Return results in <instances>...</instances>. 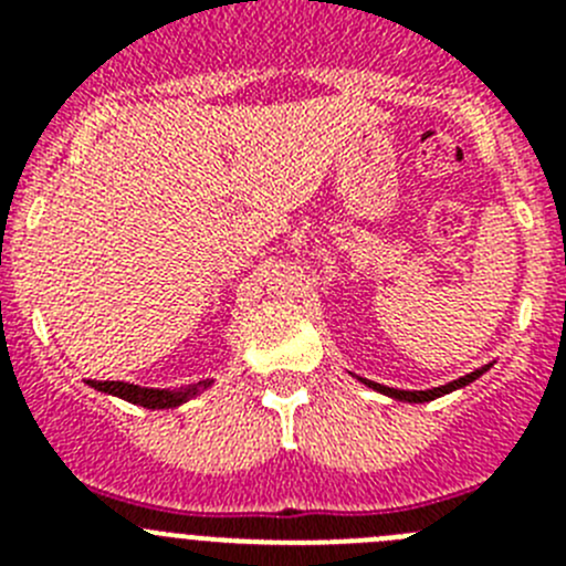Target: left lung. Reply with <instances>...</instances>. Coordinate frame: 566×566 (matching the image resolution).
Here are the masks:
<instances>
[{
	"label": "left lung",
	"mask_w": 566,
	"mask_h": 566,
	"mask_svg": "<svg viewBox=\"0 0 566 566\" xmlns=\"http://www.w3.org/2000/svg\"><path fill=\"white\" fill-rule=\"evenodd\" d=\"M490 365H493V363H490ZM490 365H482V368H476V371L464 374V377L453 379V382L439 385V388H428V391H399V388H388V385L371 382V379H363V377H357V379H359V382H363V385H368V388H374V391L385 394V397L399 399V402H431V399H439V397H444V394L459 391V388H464V385H470V382H473V379H479L484 371H488Z\"/></svg>",
	"instance_id": "left-lung-1"
}]
</instances>
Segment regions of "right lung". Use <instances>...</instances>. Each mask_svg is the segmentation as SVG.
Returning a JSON list of instances; mask_svg holds the SVG:
<instances>
[{
  "instance_id": "obj_1",
  "label": "right lung",
  "mask_w": 566,
  "mask_h": 566,
  "mask_svg": "<svg viewBox=\"0 0 566 566\" xmlns=\"http://www.w3.org/2000/svg\"><path fill=\"white\" fill-rule=\"evenodd\" d=\"M90 388L107 394V397H118L124 402L142 405V408H153V411H164V408H178V405L189 402L201 391H207L212 379H201V382L181 385V388H147V385L124 382V379H109V382H98V379H87Z\"/></svg>"
}]
</instances>
